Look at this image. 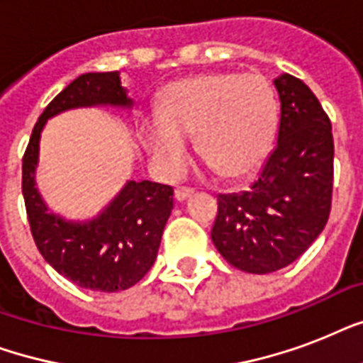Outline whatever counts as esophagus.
<instances>
[{
    "instance_id": "1",
    "label": "esophagus",
    "mask_w": 363,
    "mask_h": 363,
    "mask_svg": "<svg viewBox=\"0 0 363 363\" xmlns=\"http://www.w3.org/2000/svg\"><path fill=\"white\" fill-rule=\"evenodd\" d=\"M192 194H194L192 188H188V186H177V188H175V198H177V201H182V199L190 198Z\"/></svg>"
}]
</instances>
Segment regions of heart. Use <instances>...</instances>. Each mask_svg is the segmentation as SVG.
I'll use <instances>...</instances> for the list:
<instances>
[{"mask_svg": "<svg viewBox=\"0 0 363 363\" xmlns=\"http://www.w3.org/2000/svg\"><path fill=\"white\" fill-rule=\"evenodd\" d=\"M277 124V96L265 77L216 71L171 82L143 139L167 173H179L188 160L184 137H196L199 158L215 175L239 179L269 154Z\"/></svg>", "mask_w": 363, "mask_h": 363, "instance_id": "obj_1", "label": "heart"}]
</instances>
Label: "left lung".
Instances as JSON below:
<instances>
[{
	"mask_svg": "<svg viewBox=\"0 0 363 363\" xmlns=\"http://www.w3.org/2000/svg\"><path fill=\"white\" fill-rule=\"evenodd\" d=\"M281 98L277 147L247 192L218 196L211 238L228 264L265 275L298 259L332 211V122L303 81L275 79Z\"/></svg>",
	"mask_w": 363,
	"mask_h": 363,
	"instance_id": "left-lung-1",
	"label": "left lung"
}]
</instances>
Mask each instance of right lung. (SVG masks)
<instances>
[{
  "label": "right lung",
  "instance_id": "obj_1",
  "mask_svg": "<svg viewBox=\"0 0 363 363\" xmlns=\"http://www.w3.org/2000/svg\"><path fill=\"white\" fill-rule=\"evenodd\" d=\"M121 73H86L69 82L43 111L22 158V194L31 235L39 252L60 275L98 292H121L152 267L165 222L173 209V188L130 181L107 209L86 224L48 215L37 194L33 171L45 122L62 111L84 105H131Z\"/></svg>",
  "mask_w": 363,
  "mask_h": 363
}]
</instances>
